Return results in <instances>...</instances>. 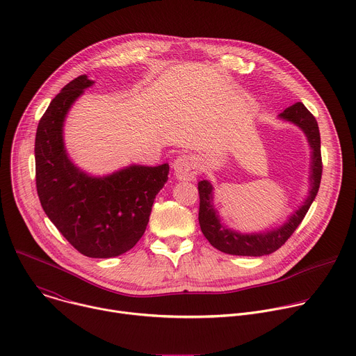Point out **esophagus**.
<instances>
[{"instance_id": "34e87169", "label": "esophagus", "mask_w": 356, "mask_h": 356, "mask_svg": "<svg viewBox=\"0 0 356 356\" xmlns=\"http://www.w3.org/2000/svg\"><path fill=\"white\" fill-rule=\"evenodd\" d=\"M173 170L179 180H195L198 173V162L191 155H180L173 162Z\"/></svg>"}]
</instances>
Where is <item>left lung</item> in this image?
<instances>
[{"label": "left lung", "mask_w": 356, "mask_h": 356, "mask_svg": "<svg viewBox=\"0 0 356 356\" xmlns=\"http://www.w3.org/2000/svg\"><path fill=\"white\" fill-rule=\"evenodd\" d=\"M282 120L290 121L300 127L306 134L312 152V188L307 200L304 204L294 211L289 221L273 231L261 232V234H239L232 229L225 228L217 216V211L213 207V186L207 180L198 181V194H200V210L198 221L201 232L209 239V242L224 253L239 257H264L277 250L296 231L301 224L302 218L306 217L312 202L314 201L323 173V161H321V139L320 129L314 115L306 108L302 103H296L286 108L280 115Z\"/></svg>", "instance_id": "left-lung-1"}]
</instances>
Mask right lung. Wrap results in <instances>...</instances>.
<instances>
[{
	"instance_id": "1",
	"label": "right lung",
	"mask_w": 356,
	"mask_h": 356,
	"mask_svg": "<svg viewBox=\"0 0 356 356\" xmlns=\"http://www.w3.org/2000/svg\"><path fill=\"white\" fill-rule=\"evenodd\" d=\"M92 83L86 74L72 80L42 115L35 138L36 190L49 220L81 255L114 258L143 235L152 204L168 181L169 165H134L106 177H91L70 162L63 122Z\"/></svg>"
}]
</instances>
